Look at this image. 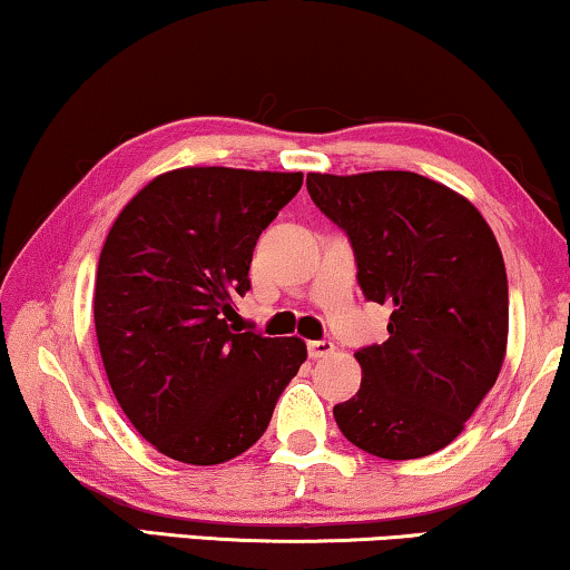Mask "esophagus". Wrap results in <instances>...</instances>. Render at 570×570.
<instances>
[{
    "mask_svg": "<svg viewBox=\"0 0 570 570\" xmlns=\"http://www.w3.org/2000/svg\"><path fill=\"white\" fill-rule=\"evenodd\" d=\"M333 341H309L307 343V351H309V356L312 358H323V356H331L333 354Z\"/></svg>",
    "mask_w": 570,
    "mask_h": 570,
    "instance_id": "esophagus-1",
    "label": "esophagus"
}]
</instances>
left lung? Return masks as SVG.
Wrapping results in <instances>:
<instances>
[{
    "label": "left lung",
    "instance_id": "obj_1",
    "mask_svg": "<svg viewBox=\"0 0 570 570\" xmlns=\"http://www.w3.org/2000/svg\"><path fill=\"white\" fill-rule=\"evenodd\" d=\"M307 190L346 232L366 299L392 309L390 338L356 351L362 387L333 407L335 423L382 460L434 454L499 380L509 333L499 243L468 198L415 173H309Z\"/></svg>",
    "mask_w": 570,
    "mask_h": 570
}]
</instances>
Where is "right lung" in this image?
Segmentation results:
<instances>
[{
	"mask_svg": "<svg viewBox=\"0 0 570 570\" xmlns=\"http://www.w3.org/2000/svg\"><path fill=\"white\" fill-rule=\"evenodd\" d=\"M302 173L183 167L141 188L110 227L95 331L118 405L159 452L219 464L250 449L307 358L299 338L239 333L261 232Z\"/></svg>",
	"mask_w": 570,
	"mask_h": 570,
	"instance_id": "add662e5",
	"label": "right lung"
}]
</instances>
